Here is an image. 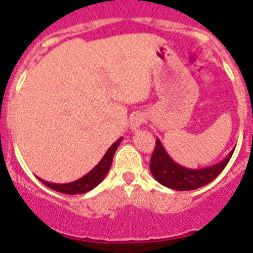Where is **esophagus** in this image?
Listing matches in <instances>:
<instances>
[{"label":"esophagus","instance_id":"34e87169","mask_svg":"<svg viewBox=\"0 0 253 253\" xmlns=\"http://www.w3.org/2000/svg\"><path fill=\"white\" fill-rule=\"evenodd\" d=\"M144 114L143 113H135L133 116L130 118V129L131 131H137L138 129L140 128L144 123Z\"/></svg>","mask_w":253,"mask_h":253}]
</instances>
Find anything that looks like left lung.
Segmentation results:
<instances>
[{"label":"left lung","mask_w":253,"mask_h":253,"mask_svg":"<svg viewBox=\"0 0 253 253\" xmlns=\"http://www.w3.org/2000/svg\"><path fill=\"white\" fill-rule=\"evenodd\" d=\"M233 152L234 149L229 152V154L222 162L213 165V166L191 169L181 166V165H178V163L172 160L166 152V149L163 148L161 140L157 138L156 148H154L153 154H152L149 169H151L153 177L163 186L178 190V191L195 190L211 182L227 166V163L231 160Z\"/></svg>","instance_id":"8db88e82"}]
</instances>
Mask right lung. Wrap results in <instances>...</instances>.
Listing matches in <instances>:
<instances>
[{
    "instance_id": "add662e5",
    "label": "right lung",
    "mask_w": 253,
    "mask_h": 253,
    "mask_svg": "<svg viewBox=\"0 0 253 253\" xmlns=\"http://www.w3.org/2000/svg\"><path fill=\"white\" fill-rule=\"evenodd\" d=\"M122 139L123 138H119L110 148L107 149V152L105 153L102 160L100 161V162L97 163L87 175H84V177L81 178H78V180L73 181V182H68V184H53V182H48V181L42 180L40 177L38 178H39L45 186H48L49 189L58 191V193L68 194V195L87 193V191L95 189V187L104 180L105 176L107 175V172H109V169H110L111 167V163H113L114 154H115L116 149L119 147Z\"/></svg>"
}]
</instances>
